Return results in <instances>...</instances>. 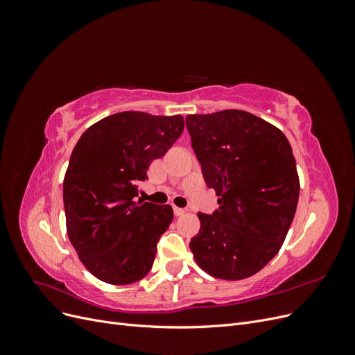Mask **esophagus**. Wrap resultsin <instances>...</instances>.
<instances>
[{
  "instance_id": "esophagus-1",
  "label": "esophagus",
  "mask_w": 355,
  "mask_h": 355,
  "mask_svg": "<svg viewBox=\"0 0 355 355\" xmlns=\"http://www.w3.org/2000/svg\"><path fill=\"white\" fill-rule=\"evenodd\" d=\"M173 211H175L176 216H182V214H185L188 210L187 209H180V207H175Z\"/></svg>"
}]
</instances>
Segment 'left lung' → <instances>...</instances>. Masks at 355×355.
<instances>
[{"label":"left lung","mask_w":355,"mask_h":355,"mask_svg":"<svg viewBox=\"0 0 355 355\" xmlns=\"http://www.w3.org/2000/svg\"><path fill=\"white\" fill-rule=\"evenodd\" d=\"M191 145L219 209L198 213L189 247L201 270L222 280L261 271L282 249L295 218L299 178L282 130L239 110L188 115Z\"/></svg>","instance_id":"8db88e82"}]
</instances>
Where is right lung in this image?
<instances>
[{
    "instance_id": "1",
    "label": "right lung",
    "mask_w": 355,
    "mask_h": 355,
    "mask_svg": "<svg viewBox=\"0 0 355 355\" xmlns=\"http://www.w3.org/2000/svg\"><path fill=\"white\" fill-rule=\"evenodd\" d=\"M182 132L180 115L125 111L89 127L75 145L63 179L67 230L80 261L99 280L130 284L151 271L173 209L136 197L151 161Z\"/></svg>"
}]
</instances>
